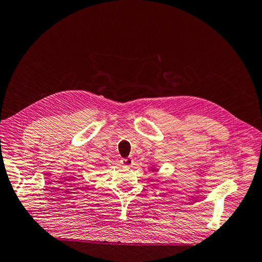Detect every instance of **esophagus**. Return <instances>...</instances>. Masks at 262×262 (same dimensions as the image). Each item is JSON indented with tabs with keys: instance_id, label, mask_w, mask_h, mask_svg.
Returning a JSON list of instances; mask_svg holds the SVG:
<instances>
[{
	"instance_id": "34e87169",
	"label": "esophagus",
	"mask_w": 262,
	"mask_h": 262,
	"mask_svg": "<svg viewBox=\"0 0 262 262\" xmlns=\"http://www.w3.org/2000/svg\"><path fill=\"white\" fill-rule=\"evenodd\" d=\"M121 163L123 166H125V167H130V166L133 165V158L132 157H125V158H122L121 160Z\"/></svg>"
}]
</instances>
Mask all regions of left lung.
<instances>
[{"instance_id": "obj_1", "label": "left lung", "mask_w": 262, "mask_h": 262, "mask_svg": "<svg viewBox=\"0 0 262 262\" xmlns=\"http://www.w3.org/2000/svg\"><path fill=\"white\" fill-rule=\"evenodd\" d=\"M154 170H155V169H154Z\"/></svg>"}]
</instances>
